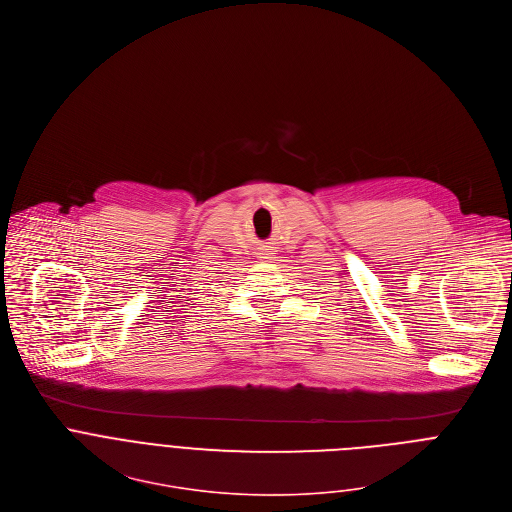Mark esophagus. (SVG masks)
<instances>
[{
	"label": "esophagus",
	"mask_w": 512,
	"mask_h": 512,
	"mask_svg": "<svg viewBox=\"0 0 512 512\" xmlns=\"http://www.w3.org/2000/svg\"><path fill=\"white\" fill-rule=\"evenodd\" d=\"M259 255H261V259H271L275 253H273V249H263Z\"/></svg>",
	"instance_id": "obj_1"
}]
</instances>
